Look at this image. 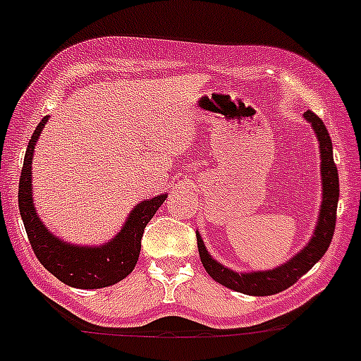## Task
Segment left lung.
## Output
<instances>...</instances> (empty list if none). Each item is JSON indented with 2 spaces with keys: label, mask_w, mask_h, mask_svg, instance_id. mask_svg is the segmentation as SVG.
<instances>
[{
  "label": "left lung",
  "mask_w": 361,
  "mask_h": 361,
  "mask_svg": "<svg viewBox=\"0 0 361 361\" xmlns=\"http://www.w3.org/2000/svg\"><path fill=\"white\" fill-rule=\"evenodd\" d=\"M305 119L312 123L313 131L317 133L319 147H321V174H322V207L319 215L317 228L313 231L312 240L299 255L281 267L264 272H249V274H238L230 271L224 265L217 264L208 255L201 235L197 233V249H200L201 264L207 269L208 274L217 283L231 288L235 292H242L247 295H272L278 292L287 290L292 287L301 276H305L313 265L317 264L331 244L333 231L336 222V204H338V171L333 161V144L329 133L326 130L321 117L313 112H305Z\"/></svg>",
  "instance_id": "obj_1"
}]
</instances>
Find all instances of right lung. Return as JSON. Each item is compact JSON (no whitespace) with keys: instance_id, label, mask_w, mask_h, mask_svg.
I'll list each match as a JSON object with an SVG mask.
<instances>
[{"instance_id":"obj_1","label":"right lung","mask_w":361,"mask_h":361,"mask_svg":"<svg viewBox=\"0 0 361 361\" xmlns=\"http://www.w3.org/2000/svg\"><path fill=\"white\" fill-rule=\"evenodd\" d=\"M48 117H44L33 131L25 154L21 178H19V212H21L25 230L32 244L35 257L55 278L74 288H103L121 281L133 271L139 260L140 240L144 228L151 221L167 196H157L153 200L137 204L128 217L121 233L109 244L99 247H82L66 244L53 237L37 217L32 201V157L35 142Z\"/></svg>"}]
</instances>
